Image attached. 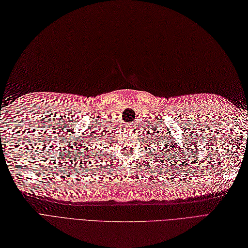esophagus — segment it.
Instances as JSON below:
<instances>
[{
    "mask_svg": "<svg viewBox=\"0 0 248 248\" xmlns=\"http://www.w3.org/2000/svg\"><path fill=\"white\" fill-rule=\"evenodd\" d=\"M125 131L126 132H132L133 130H134V126H133V124H125Z\"/></svg>",
    "mask_w": 248,
    "mask_h": 248,
    "instance_id": "1",
    "label": "esophagus"
}]
</instances>
